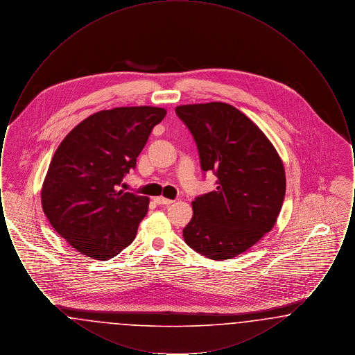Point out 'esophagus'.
<instances>
[{"mask_svg":"<svg viewBox=\"0 0 355 355\" xmlns=\"http://www.w3.org/2000/svg\"><path fill=\"white\" fill-rule=\"evenodd\" d=\"M154 202L157 205H170V203H173V201L168 200V198H164V197H155Z\"/></svg>","mask_w":355,"mask_h":355,"instance_id":"34e87169","label":"esophagus"}]
</instances>
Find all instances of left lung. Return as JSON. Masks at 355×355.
I'll return each instance as SVG.
<instances>
[{
    "mask_svg": "<svg viewBox=\"0 0 355 355\" xmlns=\"http://www.w3.org/2000/svg\"><path fill=\"white\" fill-rule=\"evenodd\" d=\"M194 137L203 173L217 175V189L193 201L184 239L210 259H230L269 233L281 211L284 164L262 130L223 102L175 107Z\"/></svg>",
    "mask_w": 355,
    "mask_h": 355,
    "instance_id": "obj_1",
    "label": "left lung"
}]
</instances>
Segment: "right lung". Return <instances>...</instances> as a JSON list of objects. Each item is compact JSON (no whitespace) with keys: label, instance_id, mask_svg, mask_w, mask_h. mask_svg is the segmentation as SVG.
<instances>
[{"label":"right lung","instance_id":"obj_1","mask_svg":"<svg viewBox=\"0 0 355 355\" xmlns=\"http://www.w3.org/2000/svg\"><path fill=\"white\" fill-rule=\"evenodd\" d=\"M166 110L130 106L80 122L51 158L41 202L53 229L77 252L107 261L135 241L149 198L119 190Z\"/></svg>","mask_w":355,"mask_h":355}]
</instances>
